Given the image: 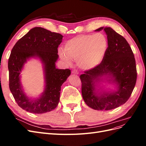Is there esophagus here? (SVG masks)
I'll list each match as a JSON object with an SVG mask.
<instances>
[{"mask_svg": "<svg viewBox=\"0 0 146 146\" xmlns=\"http://www.w3.org/2000/svg\"><path fill=\"white\" fill-rule=\"evenodd\" d=\"M72 74H78V70H77V69H73L72 70Z\"/></svg>", "mask_w": 146, "mask_h": 146, "instance_id": "1", "label": "esophagus"}]
</instances>
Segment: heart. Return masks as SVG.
<instances>
[{
    "label": "heart",
    "mask_w": 146,
    "mask_h": 146,
    "mask_svg": "<svg viewBox=\"0 0 146 146\" xmlns=\"http://www.w3.org/2000/svg\"><path fill=\"white\" fill-rule=\"evenodd\" d=\"M108 47L107 38L102 33L80 35L65 43L64 52L60 49L61 59L68 64L72 60L77 61L82 69L89 70L102 62Z\"/></svg>",
    "instance_id": "1"
}]
</instances>
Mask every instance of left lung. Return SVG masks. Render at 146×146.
Instances as JSON below:
<instances>
[{
    "mask_svg": "<svg viewBox=\"0 0 146 146\" xmlns=\"http://www.w3.org/2000/svg\"><path fill=\"white\" fill-rule=\"evenodd\" d=\"M102 30L107 35V54L100 65L85 70L80 78L83 99L88 107L96 110H110L124 104L129 99L136 84L137 71L134 54L126 39L111 27H102L96 31ZM103 80L116 84L117 91L98 94L96 84Z\"/></svg>",
    "mask_w": 146,
    "mask_h": 146,
    "instance_id": "left-lung-1",
    "label": "left lung"
}]
</instances>
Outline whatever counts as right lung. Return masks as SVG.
I'll list each match as a JSON object with an SVG mask.
<instances>
[{
    "mask_svg": "<svg viewBox=\"0 0 146 146\" xmlns=\"http://www.w3.org/2000/svg\"><path fill=\"white\" fill-rule=\"evenodd\" d=\"M63 36L41 27L31 29L13 47L8 59L9 88L19 107L35 114L49 112L60 101L61 86L70 74V70L55 67L58 60V47ZM36 57L43 64L46 86L40 98L29 99L23 91L20 74L24 64L30 58Z\"/></svg>",
    "mask_w": 146,
    "mask_h": 146,
    "instance_id": "1",
    "label": "right lung"
}]
</instances>
